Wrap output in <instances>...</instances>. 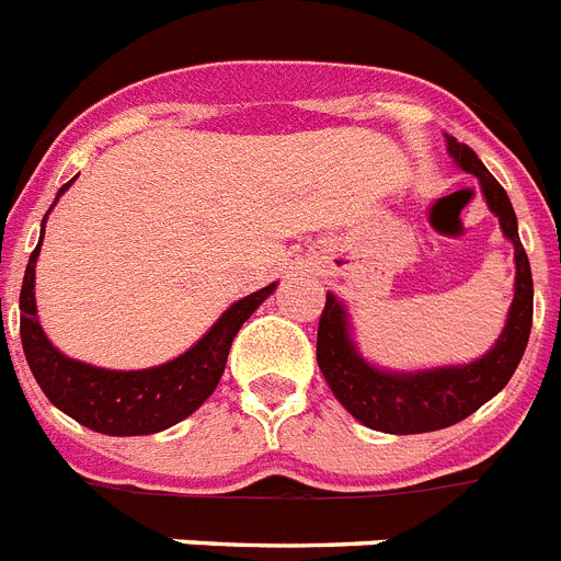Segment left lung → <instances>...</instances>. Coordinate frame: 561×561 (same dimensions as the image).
<instances>
[{
	"label": "left lung",
	"instance_id": "8db88e82",
	"mask_svg": "<svg viewBox=\"0 0 561 561\" xmlns=\"http://www.w3.org/2000/svg\"><path fill=\"white\" fill-rule=\"evenodd\" d=\"M445 141L457 167L480 179L488 209L500 218L502 232L514 243V304L505 329L480 360L423 371H386L363 360L348 332L346 306L329 291L318 327V366L343 409L368 428L386 434H425L471 417L473 411L508 386L528 346L534 323V277L508 193L468 144H459L454 136H445Z\"/></svg>",
	"mask_w": 561,
	"mask_h": 561
}]
</instances>
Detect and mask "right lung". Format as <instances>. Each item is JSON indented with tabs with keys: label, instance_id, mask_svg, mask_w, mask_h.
I'll return each instance as SVG.
<instances>
[{
	"label": "right lung",
	"instance_id": "obj_1",
	"mask_svg": "<svg viewBox=\"0 0 561 561\" xmlns=\"http://www.w3.org/2000/svg\"><path fill=\"white\" fill-rule=\"evenodd\" d=\"M73 181H67L59 195ZM47 215L42 218V232H45ZM39 247L42 238L31 252L22 295H19V312H22L19 314V334H22L27 366L56 409L65 411L67 417H73L84 428L110 434V437L158 434V431L190 417L221 380L229 346H232L238 329L243 327V320L275 291V284H270L229 306L193 348H186L181 357L164 363V366L141 368V371L99 368L90 363L70 360L42 332L39 318H36V295H33Z\"/></svg>",
	"mask_w": 561,
	"mask_h": 561
}]
</instances>
